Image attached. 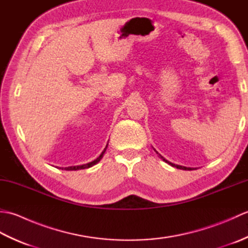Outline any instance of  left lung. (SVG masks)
Listing matches in <instances>:
<instances>
[{"label": "left lung", "instance_id": "1", "mask_svg": "<svg viewBox=\"0 0 248 248\" xmlns=\"http://www.w3.org/2000/svg\"><path fill=\"white\" fill-rule=\"evenodd\" d=\"M155 149V148H154ZM155 151L156 152L157 155H159V157L160 159H162L163 161H164L165 163H167V164H170V166H172V167H176V168H179V170H196V168H193V167H186V166H182V165H178V164H173V163H171V162H170V161H167L164 156H162L159 152H157L155 149Z\"/></svg>", "mask_w": 248, "mask_h": 248}]
</instances>
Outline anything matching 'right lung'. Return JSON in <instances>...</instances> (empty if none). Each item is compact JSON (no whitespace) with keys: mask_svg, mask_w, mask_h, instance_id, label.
I'll return each mask as SVG.
<instances>
[{"mask_svg":"<svg viewBox=\"0 0 248 248\" xmlns=\"http://www.w3.org/2000/svg\"><path fill=\"white\" fill-rule=\"evenodd\" d=\"M108 145H107V147H105V148H104V150L101 152V155H100L97 157L96 160H93V161L89 162V163H86V164H83V165L68 166V167H60V170H85V168H89V167H92V166H93V165H96L97 163H99V162H100V160H101L102 157H103L104 152L107 151Z\"/></svg>","mask_w":248,"mask_h":248,"instance_id":"right-lung-1","label":"right lung"}]
</instances>
